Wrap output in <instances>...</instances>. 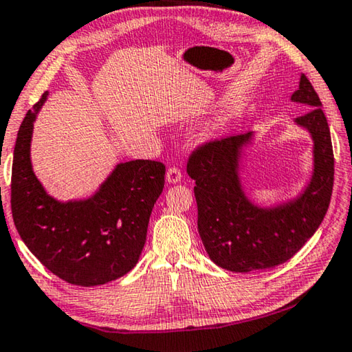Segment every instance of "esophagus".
<instances>
[{"instance_id":"1","label":"esophagus","mask_w":352,"mask_h":352,"mask_svg":"<svg viewBox=\"0 0 352 352\" xmlns=\"http://www.w3.org/2000/svg\"><path fill=\"white\" fill-rule=\"evenodd\" d=\"M181 179H182V173L177 166H170V168L166 170V181H168V184H176Z\"/></svg>"}]
</instances>
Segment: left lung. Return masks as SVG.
<instances>
[{
	"label": "left lung",
	"mask_w": 352,
	"mask_h": 352,
	"mask_svg": "<svg viewBox=\"0 0 352 352\" xmlns=\"http://www.w3.org/2000/svg\"><path fill=\"white\" fill-rule=\"evenodd\" d=\"M292 102L307 113L295 123L314 140V173L297 199L272 208L252 204L239 182V156L252 133L227 135L196 146L187 173L196 182L198 230L208 256L232 272H252L278 266L297 254L322 224L334 186V153L322 102L301 74Z\"/></svg>",
	"instance_id": "obj_1"
}]
</instances>
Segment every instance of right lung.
Wrapping results in <instances>:
<instances>
[{"mask_svg": "<svg viewBox=\"0 0 352 352\" xmlns=\"http://www.w3.org/2000/svg\"><path fill=\"white\" fill-rule=\"evenodd\" d=\"M47 92L28 111L12 164V218L28 249L58 278L98 286L120 278L139 261L150 214L165 184L157 160L119 164L98 192L85 201L49 196L30 165L35 116Z\"/></svg>", "mask_w": 352, "mask_h": 352, "instance_id": "1", "label": "right lung"}]
</instances>
